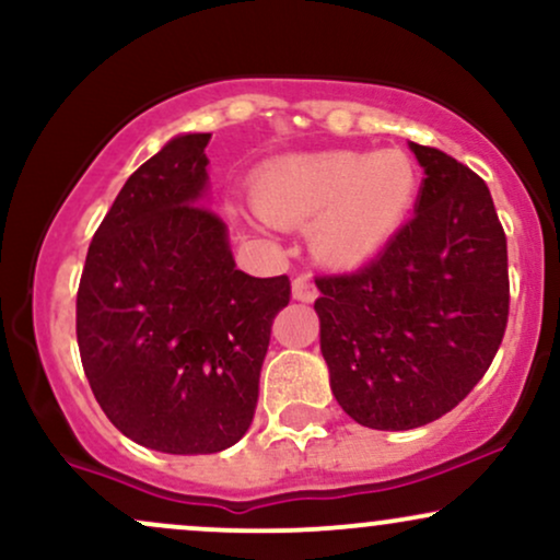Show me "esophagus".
Returning <instances> with one entry per match:
<instances>
[{"mask_svg": "<svg viewBox=\"0 0 560 560\" xmlns=\"http://www.w3.org/2000/svg\"><path fill=\"white\" fill-rule=\"evenodd\" d=\"M292 298L300 302H313L318 298V289L313 284L311 276H298V279L292 281Z\"/></svg>", "mask_w": 560, "mask_h": 560, "instance_id": "obj_1", "label": "esophagus"}]
</instances>
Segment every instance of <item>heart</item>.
I'll return each instance as SVG.
<instances>
[{"mask_svg":"<svg viewBox=\"0 0 560 560\" xmlns=\"http://www.w3.org/2000/svg\"><path fill=\"white\" fill-rule=\"evenodd\" d=\"M419 165L402 150H331L262 165L253 178L258 213L281 229L311 226L320 262L358 268L400 234L416 197Z\"/></svg>","mask_w":560,"mask_h":560,"instance_id":"heart-1","label":"heart"}]
</instances>
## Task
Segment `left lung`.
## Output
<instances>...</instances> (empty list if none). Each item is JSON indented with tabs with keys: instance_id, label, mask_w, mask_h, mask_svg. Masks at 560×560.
Segmentation results:
<instances>
[{
	"instance_id": "obj_1",
	"label": "left lung",
	"mask_w": 560,
	"mask_h": 560,
	"mask_svg": "<svg viewBox=\"0 0 560 560\" xmlns=\"http://www.w3.org/2000/svg\"><path fill=\"white\" fill-rule=\"evenodd\" d=\"M410 150L427 173L416 215L363 268L316 276L334 397L382 432L432 423L464 400L503 342L511 305L487 184L442 150Z\"/></svg>"
}]
</instances>
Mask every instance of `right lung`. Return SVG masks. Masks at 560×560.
Wrapping results in <instances>:
<instances>
[{
  "label": "right lung",
  "mask_w": 560,
  "mask_h": 560,
  "mask_svg": "<svg viewBox=\"0 0 560 560\" xmlns=\"http://www.w3.org/2000/svg\"><path fill=\"white\" fill-rule=\"evenodd\" d=\"M210 133L171 139L131 173L83 262L75 337L115 429L173 455L240 442L258 405L289 276L236 268L226 223L205 208Z\"/></svg>",
  "instance_id": "obj_1"
}]
</instances>
